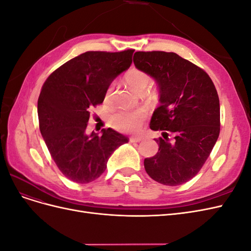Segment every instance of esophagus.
<instances>
[{"instance_id":"obj_1","label":"esophagus","mask_w":251,"mask_h":251,"mask_svg":"<svg viewBox=\"0 0 251 251\" xmlns=\"http://www.w3.org/2000/svg\"><path fill=\"white\" fill-rule=\"evenodd\" d=\"M142 140V137L140 136H135V137H130L131 142H140Z\"/></svg>"}]
</instances>
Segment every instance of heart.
Listing matches in <instances>:
<instances>
[{
	"mask_svg": "<svg viewBox=\"0 0 251 251\" xmlns=\"http://www.w3.org/2000/svg\"><path fill=\"white\" fill-rule=\"evenodd\" d=\"M125 80L136 92L143 91L150 82V76L137 68H133L125 75ZM113 86H109L104 92V101L108 102L111 100ZM144 120L143 113L140 111L119 110L110 117L111 126L120 132H136L139 130Z\"/></svg>",
	"mask_w": 251,
	"mask_h": 251,
	"instance_id": "b5f03b06",
	"label": "heart"
}]
</instances>
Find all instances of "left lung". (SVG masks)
I'll return each instance as SVG.
<instances>
[{"label": "left lung", "instance_id": "left-lung-1", "mask_svg": "<svg viewBox=\"0 0 251 251\" xmlns=\"http://www.w3.org/2000/svg\"><path fill=\"white\" fill-rule=\"evenodd\" d=\"M137 69L159 88V107L150 127L161 131L158 153L144 159L149 176L176 186L194 178L210 155L220 134V101L214 82L200 67L174 52L138 51Z\"/></svg>", "mask_w": 251, "mask_h": 251}]
</instances>
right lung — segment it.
<instances>
[{"instance_id":"obj_1","label":"right lung","mask_w":251,"mask_h":251,"mask_svg":"<svg viewBox=\"0 0 251 251\" xmlns=\"http://www.w3.org/2000/svg\"><path fill=\"white\" fill-rule=\"evenodd\" d=\"M133 52H85L44 82L37 100L41 134L59 171L73 182L100 177L113 151L128 141L110 127L102 128L101 136L86 128L90 108L102 103L113 79L130 68Z\"/></svg>"}]
</instances>
